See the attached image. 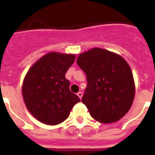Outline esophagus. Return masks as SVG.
<instances>
[{
    "label": "esophagus",
    "mask_w": 155,
    "mask_h": 155,
    "mask_svg": "<svg viewBox=\"0 0 155 155\" xmlns=\"http://www.w3.org/2000/svg\"><path fill=\"white\" fill-rule=\"evenodd\" d=\"M77 96L80 97V99H81V98H82V97H83V93L81 92H79L77 93Z\"/></svg>",
    "instance_id": "esophagus-1"
}]
</instances>
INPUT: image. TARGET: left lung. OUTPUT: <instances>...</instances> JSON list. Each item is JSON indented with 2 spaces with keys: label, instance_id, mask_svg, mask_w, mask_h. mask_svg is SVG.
Wrapping results in <instances>:
<instances>
[{
  "label": "left lung",
  "instance_id": "8db88e82",
  "mask_svg": "<svg viewBox=\"0 0 155 155\" xmlns=\"http://www.w3.org/2000/svg\"><path fill=\"white\" fill-rule=\"evenodd\" d=\"M76 63L87 76L82 102L92 117L104 124L122 118L135 96L132 71L125 58L96 47L79 54Z\"/></svg>",
  "mask_w": 155,
  "mask_h": 155
}]
</instances>
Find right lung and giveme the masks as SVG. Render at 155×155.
Wrapping results in <instances>:
<instances>
[{
    "instance_id": "right-lung-1",
    "label": "right lung",
    "mask_w": 155,
    "mask_h": 155,
    "mask_svg": "<svg viewBox=\"0 0 155 155\" xmlns=\"http://www.w3.org/2000/svg\"><path fill=\"white\" fill-rule=\"evenodd\" d=\"M75 54L50 52L36 61L23 80L22 97L34 117L49 125L60 124L70 115L71 108L80 101L70 91L65 78Z\"/></svg>"
}]
</instances>
